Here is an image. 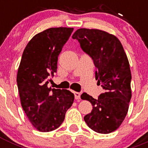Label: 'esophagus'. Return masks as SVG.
I'll list each match as a JSON object with an SVG mask.
<instances>
[{"instance_id": "34e87169", "label": "esophagus", "mask_w": 148, "mask_h": 148, "mask_svg": "<svg viewBox=\"0 0 148 148\" xmlns=\"http://www.w3.org/2000/svg\"><path fill=\"white\" fill-rule=\"evenodd\" d=\"M74 95H75V99H76V100H78V99H80V97H81V93H80V92H74Z\"/></svg>"}]
</instances>
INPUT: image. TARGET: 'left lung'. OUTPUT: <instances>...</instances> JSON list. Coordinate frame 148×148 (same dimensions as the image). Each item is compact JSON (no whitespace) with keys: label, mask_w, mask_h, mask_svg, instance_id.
<instances>
[{"label":"left lung","mask_w":148,"mask_h":148,"mask_svg":"<svg viewBox=\"0 0 148 148\" xmlns=\"http://www.w3.org/2000/svg\"><path fill=\"white\" fill-rule=\"evenodd\" d=\"M72 38L91 57L96 68L95 79L104 90L97 99L82 94L81 99L92 106L84 119L95 132L112 133L125 119L131 99V73L124 48L116 36L102 30L79 29Z\"/></svg>","instance_id":"1"}]
</instances>
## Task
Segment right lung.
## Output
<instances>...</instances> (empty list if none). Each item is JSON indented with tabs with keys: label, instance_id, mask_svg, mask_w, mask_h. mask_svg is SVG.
<instances>
[{
	"label": "right lung",
	"instance_id": "add662e5",
	"mask_svg": "<svg viewBox=\"0 0 148 148\" xmlns=\"http://www.w3.org/2000/svg\"><path fill=\"white\" fill-rule=\"evenodd\" d=\"M73 28H49L35 35L23 50L17 75L21 103L27 118L40 132L59 127L74 101L70 90L48 87L58 58Z\"/></svg>",
	"mask_w": 148,
	"mask_h": 148
}]
</instances>
